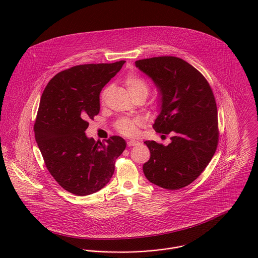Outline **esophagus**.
Masks as SVG:
<instances>
[{"mask_svg": "<svg viewBox=\"0 0 258 258\" xmlns=\"http://www.w3.org/2000/svg\"><path fill=\"white\" fill-rule=\"evenodd\" d=\"M139 144H140V142L135 141V140H130V141L127 142V146H128V147H134V146H137V145H139Z\"/></svg>", "mask_w": 258, "mask_h": 258, "instance_id": "1", "label": "esophagus"}]
</instances>
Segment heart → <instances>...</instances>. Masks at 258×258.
Segmentation results:
<instances>
[{
	"mask_svg": "<svg viewBox=\"0 0 258 258\" xmlns=\"http://www.w3.org/2000/svg\"><path fill=\"white\" fill-rule=\"evenodd\" d=\"M124 85L132 97L137 95H143L147 97L149 94L150 87L148 82L136 73H130L126 75L124 78ZM106 90L102 92V99L104 98ZM115 128L120 135L124 137H134L139 132V120L127 117L120 118L115 122Z\"/></svg>",
	"mask_w": 258,
	"mask_h": 258,
	"instance_id": "1",
	"label": "heart"
}]
</instances>
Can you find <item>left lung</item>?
<instances>
[{"label":"left lung","instance_id":"8db88e82","mask_svg":"<svg viewBox=\"0 0 258 258\" xmlns=\"http://www.w3.org/2000/svg\"><path fill=\"white\" fill-rule=\"evenodd\" d=\"M136 66L160 90L161 113L153 127L159 134L172 136L168 146L145 142L151 158L144 164V174L161 188H184L202 174L218 146L213 91L203 74L179 57L142 59L136 61Z\"/></svg>","mask_w":258,"mask_h":258}]
</instances>
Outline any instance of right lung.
<instances>
[{
	"mask_svg": "<svg viewBox=\"0 0 258 258\" xmlns=\"http://www.w3.org/2000/svg\"><path fill=\"white\" fill-rule=\"evenodd\" d=\"M124 62L73 66L57 73L42 93L34 123L35 139L51 176L76 196L102 189L125 149L120 137L100 143L84 133L87 120L99 113L101 89Z\"/></svg>",
	"mask_w": 258,
	"mask_h": 258,
	"instance_id": "right-lung-1",
	"label": "right lung"
}]
</instances>
